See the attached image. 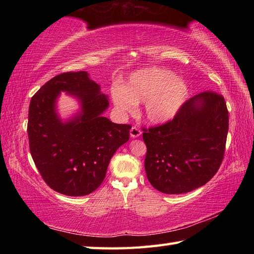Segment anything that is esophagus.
I'll return each mask as SVG.
<instances>
[{"instance_id":"34e87169","label":"esophagus","mask_w":254,"mask_h":254,"mask_svg":"<svg viewBox=\"0 0 254 254\" xmlns=\"http://www.w3.org/2000/svg\"><path fill=\"white\" fill-rule=\"evenodd\" d=\"M141 134H142V132H141V130H139L138 127H131V130H130V136H131L132 138H136V137H138V136H141Z\"/></svg>"}]
</instances>
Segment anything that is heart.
I'll use <instances>...</instances> for the list:
<instances>
[{"label": "heart", "instance_id": "1", "mask_svg": "<svg viewBox=\"0 0 254 254\" xmlns=\"http://www.w3.org/2000/svg\"><path fill=\"white\" fill-rule=\"evenodd\" d=\"M189 96L190 87L185 79L158 67L138 69L123 85L116 84L111 88L113 105L119 112H133L137 104L144 102L143 117L154 126L175 119Z\"/></svg>", "mask_w": 254, "mask_h": 254}]
</instances>
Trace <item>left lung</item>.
Returning a JSON list of instances; mask_svg holds the SVG:
<instances>
[{"mask_svg": "<svg viewBox=\"0 0 254 254\" xmlns=\"http://www.w3.org/2000/svg\"><path fill=\"white\" fill-rule=\"evenodd\" d=\"M227 133L223 96L205 91L192 97L174 120L143 133L150 185L165 194H182L204 186L222 164Z\"/></svg>", "mask_w": 254, "mask_h": 254, "instance_id": "left-lung-1", "label": "left lung"}]
</instances>
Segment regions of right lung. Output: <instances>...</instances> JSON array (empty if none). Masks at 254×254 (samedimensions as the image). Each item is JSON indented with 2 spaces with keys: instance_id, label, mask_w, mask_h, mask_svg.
Segmentation results:
<instances>
[{
  "instance_id": "1",
  "label": "right lung",
  "mask_w": 254,
  "mask_h": 254,
  "mask_svg": "<svg viewBox=\"0 0 254 254\" xmlns=\"http://www.w3.org/2000/svg\"><path fill=\"white\" fill-rule=\"evenodd\" d=\"M61 92L80 105L66 119L57 111ZM108 108V96L85 71L57 75L31 98L27 126L30 154L45 182L55 191L84 196L104 181L111 157L128 141L131 128L104 117Z\"/></svg>"
}]
</instances>
